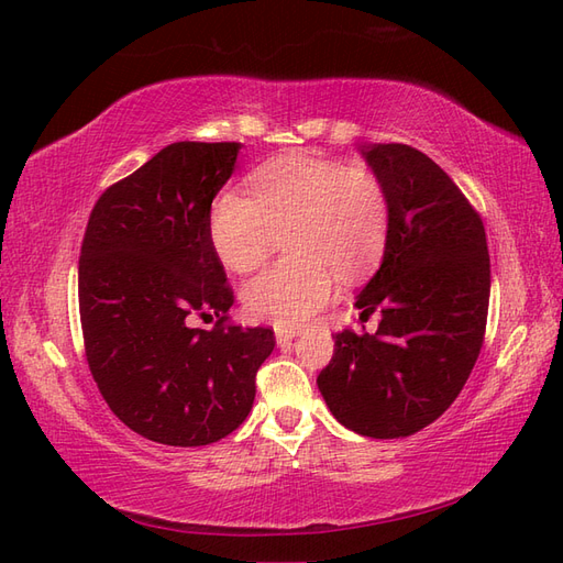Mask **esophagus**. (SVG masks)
Returning <instances> with one entry per match:
<instances>
[{"label": "esophagus", "instance_id": "esophagus-1", "mask_svg": "<svg viewBox=\"0 0 563 563\" xmlns=\"http://www.w3.org/2000/svg\"><path fill=\"white\" fill-rule=\"evenodd\" d=\"M294 338H298V331L277 329V345H279V347H288V345H291Z\"/></svg>", "mask_w": 563, "mask_h": 563}]
</instances>
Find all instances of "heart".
Masks as SVG:
<instances>
[{
  "mask_svg": "<svg viewBox=\"0 0 563 563\" xmlns=\"http://www.w3.org/2000/svg\"><path fill=\"white\" fill-rule=\"evenodd\" d=\"M253 195L225 190L209 213L218 261L234 272L258 267L279 234L294 258L269 265L242 288L249 317L296 329L335 294V272L354 277L385 249L389 199L366 168L321 157H284L253 176Z\"/></svg>",
  "mask_w": 563,
  "mask_h": 563,
  "instance_id": "heart-1",
  "label": "heart"
}]
</instances>
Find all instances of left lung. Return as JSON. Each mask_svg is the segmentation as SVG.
<instances>
[{
  "label": "left lung",
  "instance_id": "8db88e82",
  "mask_svg": "<svg viewBox=\"0 0 563 563\" xmlns=\"http://www.w3.org/2000/svg\"><path fill=\"white\" fill-rule=\"evenodd\" d=\"M389 199L383 263L356 296L376 333H335L317 385L333 418L373 439L428 428L455 401L479 356L490 263L479 213L420 150L362 145Z\"/></svg>",
  "mask_w": 563,
  "mask_h": 563
}]
</instances>
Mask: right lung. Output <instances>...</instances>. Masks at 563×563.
<instances>
[{"label":"right lung","instance_id":"obj_1","mask_svg":"<svg viewBox=\"0 0 563 563\" xmlns=\"http://www.w3.org/2000/svg\"><path fill=\"white\" fill-rule=\"evenodd\" d=\"M240 143H172L110 185L79 255L91 376L126 428L166 446H207L246 420L275 333L228 321L234 296L209 236L213 197ZM216 316L213 330L189 319Z\"/></svg>","mask_w":563,"mask_h":563}]
</instances>
